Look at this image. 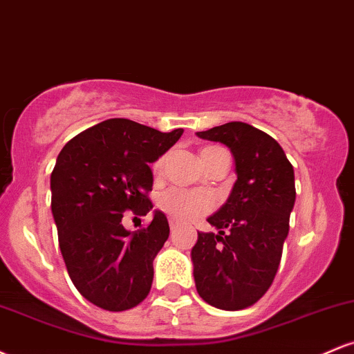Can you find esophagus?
Masks as SVG:
<instances>
[{
    "label": "esophagus",
    "instance_id": "obj_1",
    "mask_svg": "<svg viewBox=\"0 0 354 354\" xmlns=\"http://www.w3.org/2000/svg\"><path fill=\"white\" fill-rule=\"evenodd\" d=\"M178 226H180V221H178V219H174V218H169V228H171V231L176 230Z\"/></svg>",
    "mask_w": 354,
    "mask_h": 354
}]
</instances>
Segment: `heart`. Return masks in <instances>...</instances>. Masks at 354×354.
I'll use <instances>...</instances> for the list:
<instances>
[{"label": "heart", "mask_w": 354, "mask_h": 354, "mask_svg": "<svg viewBox=\"0 0 354 354\" xmlns=\"http://www.w3.org/2000/svg\"><path fill=\"white\" fill-rule=\"evenodd\" d=\"M206 149H203V151H206ZM161 168H163V158H160V160L153 165L154 173H160ZM158 205H160V208L163 209L165 213H168L169 216H173L174 219H180V221H194V219L209 213V211L214 208V205H216V201H214L213 194L206 193V191H188L171 188L161 194L160 200H158Z\"/></svg>", "instance_id": "obj_1"}]
</instances>
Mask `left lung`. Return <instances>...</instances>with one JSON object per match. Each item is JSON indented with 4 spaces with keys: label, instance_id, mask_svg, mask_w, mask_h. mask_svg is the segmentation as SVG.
Returning <instances> with one entry per match:
<instances>
[{
    "label": "left lung",
    "instance_id": "obj_1",
    "mask_svg": "<svg viewBox=\"0 0 354 354\" xmlns=\"http://www.w3.org/2000/svg\"><path fill=\"white\" fill-rule=\"evenodd\" d=\"M230 148L236 181L191 250L198 295L211 306L238 311L251 306L273 283L290 231L295 171L278 141L254 126L231 121L196 133Z\"/></svg>",
    "mask_w": 354,
    "mask_h": 354
}]
</instances>
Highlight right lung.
Wrapping results in <instances>:
<instances>
[{
  "label": "right lung",
  "instance_id": "obj_1",
  "mask_svg": "<svg viewBox=\"0 0 354 354\" xmlns=\"http://www.w3.org/2000/svg\"><path fill=\"white\" fill-rule=\"evenodd\" d=\"M183 129L161 133L124 118L88 128L64 145L51 173V211L73 284L101 310H131L148 296L153 259L169 236L165 213L148 228L128 231L126 211L153 209L154 163Z\"/></svg>",
  "mask_w": 354,
  "mask_h": 354
}]
</instances>
